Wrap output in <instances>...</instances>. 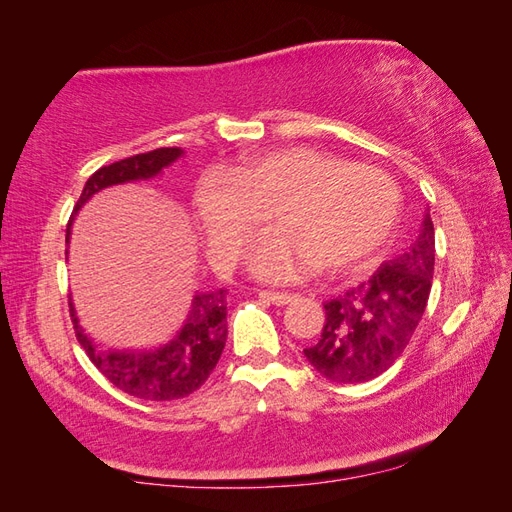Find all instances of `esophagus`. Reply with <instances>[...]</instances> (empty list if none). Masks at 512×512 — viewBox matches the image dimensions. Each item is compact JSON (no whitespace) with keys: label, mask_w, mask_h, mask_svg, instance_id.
<instances>
[{"label":"esophagus","mask_w":512,"mask_h":512,"mask_svg":"<svg viewBox=\"0 0 512 512\" xmlns=\"http://www.w3.org/2000/svg\"><path fill=\"white\" fill-rule=\"evenodd\" d=\"M259 298L273 302L277 307H284L289 305V302H293L296 296H293V293H280V291H259Z\"/></svg>","instance_id":"obj_1"}]
</instances>
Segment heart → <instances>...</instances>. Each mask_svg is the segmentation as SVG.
Wrapping results in <instances>:
<instances>
[{
  "label": "heart",
  "mask_w": 512,
  "mask_h": 512,
  "mask_svg": "<svg viewBox=\"0 0 512 512\" xmlns=\"http://www.w3.org/2000/svg\"><path fill=\"white\" fill-rule=\"evenodd\" d=\"M189 205L216 266L235 262L271 212L275 225L250 241L246 266L259 280L293 282L320 264L341 273L375 259L395 230L400 194L391 176L370 164L287 146L246 155L230 171H201Z\"/></svg>",
  "instance_id": "1"
}]
</instances>
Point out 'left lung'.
I'll list each match as a JSON object with an SVG mask.
<instances>
[{"instance_id":"obj_1","label":"left lung","mask_w":512,"mask_h":512,"mask_svg":"<svg viewBox=\"0 0 512 512\" xmlns=\"http://www.w3.org/2000/svg\"><path fill=\"white\" fill-rule=\"evenodd\" d=\"M436 235L429 210L413 244L381 264L370 280L325 302L320 339L305 348L307 361L336 384H361L402 357L427 309Z\"/></svg>"}]
</instances>
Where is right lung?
<instances>
[{
    "label": "right lung",
    "instance_id": "right-lung-1",
    "mask_svg": "<svg viewBox=\"0 0 512 512\" xmlns=\"http://www.w3.org/2000/svg\"><path fill=\"white\" fill-rule=\"evenodd\" d=\"M183 158V149H155L149 153L133 155V158L112 162L92 173L74 205L72 219L67 223L65 241L69 244L72 235V221L81 207L90 201L101 189L137 183V180H151L167 169L169 164ZM76 339L88 352L90 361L101 370L110 384L140 400L167 402L180 400L194 393L198 386L205 384L228 339V323H225V291H203L196 293L189 302L185 316L180 323L162 336V341L153 348L124 350L101 345L83 332L76 318L74 305L69 302Z\"/></svg>",
    "mask_w": 512,
    "mask_h": 512
}]
</instances>
